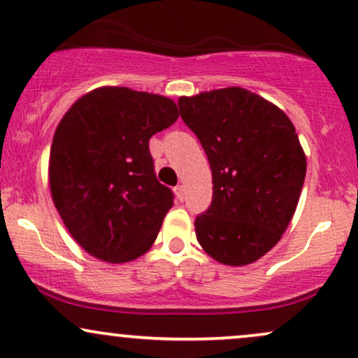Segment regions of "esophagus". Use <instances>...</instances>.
Returning a JSON list of instances; mask_svg holds the SVG:
<instances>
[{"mask_svg": "<svg viewBox=\"0 0 358 358\" xmlns=\"http://www.w3.org/2000/svg\"><path fill=\"white\" fill-rule=\"evenodd\" d=\"M175 195H176V199L180 200V202H183V200H185V187H183V185H176Z\"/></svg>", "mask_w": 358, "mask_h": 358, "instance_id": "obj_1", "label": "esophagus"}]
</instances>
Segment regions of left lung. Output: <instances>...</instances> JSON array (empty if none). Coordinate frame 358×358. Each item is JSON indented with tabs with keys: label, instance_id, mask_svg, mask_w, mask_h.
<instances>
[{
	"label": "left lung",
	"instance_id": "1",
	"mask_svg": "<svg viewBox=\"0 0 358 358\" xmlns=\"http://www.w3.org/2000/svg\"><path fill=\"white\" fill-rule=\"evenodd\" d=\"M178 108L212 170V203L195 219L196 241L222 264H250L278 244L296 210L306 175L296 129L241 87L180 97Z\"/></svg>",
	"mask_w": 358,
	"mask_h": 358
}]
</instances>
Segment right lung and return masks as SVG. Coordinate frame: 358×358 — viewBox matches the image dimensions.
<instances>
[{
  "instance_id": "obj_1",
  "label": "right lung",
  "mask_w": 358,
  "mask_h": 358,
  "mask_svg": "<svg viewBox=\"0 0 358 358\" xmlns=\"http://www.w3.org/2000/svg\"><path fill=\"white\" fill-rule=\"evenodd\" d=\"M176 119L171 99L126 87L92 90L62 117L48 170L53 203L94 257L133 261L155 242L175 195L156 178L150 138Z\"/></svg>"
}]
</instances>
